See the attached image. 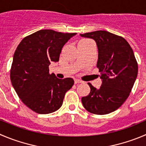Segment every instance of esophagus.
<instances>
[{"instance_id":"obj_1","label":"esophagus","mask_w":146,"mask_h":146,"mask_svg":"<svg viewBox=\"0 0 146 146\" xmlns=\"http://www.w3.org/2000/svg\"><path fill=\"white\" fill-rule=\"evenodd\" d=\"M82 82L81 80H78V79H75V80H74V83H75L76 84H80V83H82Z\"/></svg>"}]
</instances>
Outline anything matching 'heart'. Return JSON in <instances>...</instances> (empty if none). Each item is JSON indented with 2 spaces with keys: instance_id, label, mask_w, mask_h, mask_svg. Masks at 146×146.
Masks as SVG:
<instances>
[{
  "instance_id": "heart-1",
  "label": "heart",
  "mask_w": 146,
  "mask_h": 146,
  "mask_svg": "<svg viewBox=\"0 0 146 146\" xmlns=\"http://www.w3.org/2000/svg\"><path fill=\"white\" fill-rule=\"evenodd\" d=\"M89 41V40H87V39H84V40H82V41Z\"/></svg>"
}]
</instances>
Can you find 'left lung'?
Returning <instances> with one entry per match:
<instances>
[{
    "label": "left lung",
    "mask_w": 146,
    "mask_h": 146,
    "mask_svg": "<svg viewBox=\"0 0 146 146\" xmlns=\"http://www.w3.org/2000/svg\"><path fill=\"white\" fill-rule=\"evenodd\" d=\"M96 41L97 67L100 72V89L90 87V92L82 98L84 108L96 115H105L118 109L127 100L138 75V63L127 41L106 31L80 34Z\"/></svg>",
    "instance_id": "left-lung-1"
}]
</instances>
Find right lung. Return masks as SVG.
<instances>
[{
  "instance_id": "obj_1",
  "label": "right lung",
  "mask_w": 146,
  "mask_h": 146,
  "mask_svg": "<svg viewBox=\"0 0 146 146\" xmlns=\"http://www.w3.org/2000/svg\"><path fill=\"white\" fill-rule=\"evenodd\" d=\"M76 33L40 30L25 37L15 51L11 81L23 104L38 114L59 110L66 92L74 84L72 78L58 79L49 74L51 62H59L64 45Z\"/></svg>"
}]
</instances>
